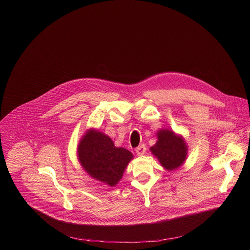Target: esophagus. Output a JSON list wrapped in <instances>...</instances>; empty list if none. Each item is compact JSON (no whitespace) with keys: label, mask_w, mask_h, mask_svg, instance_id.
I'll return each mask as SVG.
<instances>
[{"label":"esophagus","mask_w":250,"mask_h":250,"mask_svg":"<svg viewBox=\"0 0 250 250\" xmlns=\"http://www.w3.org/2000/svg\"><path fill=\"white\" fill-rule=\"evenodd\" d=\"M145 151H146V147H145L144 144L140 145V146L137 147V149H136V153H137L139 156H143V154L145 153Z\"/></svg>","instance_id":"34e87169"}]
</instances>
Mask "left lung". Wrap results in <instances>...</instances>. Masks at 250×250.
<instances>
[{"label":"left lung","mask_w":250,"mask_h":250,"mask_svg":"<svg viewBox=\"0 0 250 250\" xmlns=\"http://www.w3.org/2000/svg\"><path fill=\"white\" fill-rule=\"evenodd\" d=\"M157 137L158 142L150 148V151L167 170L178 168L187 159L188 146L185 140L167 129L159 130Z\"/></svg>","instance_id":"1"}]
</instances>
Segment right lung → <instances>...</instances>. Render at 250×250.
Instances as JSON below:
<instances>
[{
    "label": "right lung",
    "instance_id": "right-lung-1",
    "mask_svg": "<svg viewBox=\"0 0 250 250\" xmlns=\"http://www.w3.org/2000/svg\"><path fill=\"white\" fill-rule=\"evenodd\" d=\"M133 157L129 150L115 147L109 137L94 129L88 130L78 145V159L86 173L110 187L121 180Z\"/></svg>",
    "mask_w": 250,
    "mask_h": 250
}]
</instances>
